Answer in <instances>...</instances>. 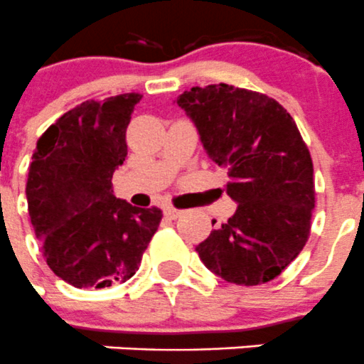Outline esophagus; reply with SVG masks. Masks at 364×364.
<instances>
[{
    "label": "esophagus",
    "instance_id": "esophagus-1",
    "mask_svg": "<svg viewBox=\"0 0 364 364\" xmlns=\"http://www.w3.org/2000/svg\"><path fill=\"white\" fill-rule=\"evenodd\" d=\"M164 213L167 215L168 218H178L179 215L183 213V211H181V210H176V208H172V206H168V208H165V210H164Z\"/></svg>",
    "mask_w": 364,
    "mask_h": 364
}]
</instances>
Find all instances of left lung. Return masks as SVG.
Here are the masks:
<instances>
[{
  "instance_id": "8db88e82",
  "label": "left lung",
  "mask_w": 364,
  "mask_h": 364,
  "mask_svg": "<svg viewBox=\"0 0 364 364\" xmlns=\"http://www.w3.org/2000/svg\"><path fill=\"white\" fill-rule=\"evenodd\" d=\"M178 105L208 154L228 168L225 193L238 203L199 243L200 261L242 287L276 279L308 242L316 196L311 154L294 117L276 100L225 83L192 87Z\"/></svg>"
}]
</instances>
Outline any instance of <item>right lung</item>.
I'll return each mask as SVG.
<instances>
[{
  "label": "right lung",
  "mask_w": 364,
  "mask_h": 364,
  "mask_svg": "<svg viewBox=\"0 0 364 364\" xmlns=\"http://www.w3.org/2000/svg\"><path fill=\"white\" fill-rule=\"evenodd\" d=\"M140 100L121 94L85 101L37 140L26 183L30 220L46 263L74 288L126 283L160 225V208L132 206L112 193Z\"/></svg>",
  "instance_id": "1"
}]
</instances>
